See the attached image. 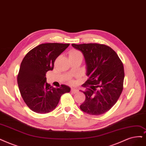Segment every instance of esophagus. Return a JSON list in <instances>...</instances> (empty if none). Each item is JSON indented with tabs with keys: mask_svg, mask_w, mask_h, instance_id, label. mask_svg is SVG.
Returning <instances> with one entry per match:
<instances>
[{
	"mask_svg": "<svg viewBox=\"0 0 146 146\" xmlns=\"http://www.w3.org/2000/svg\"><path fill=\"white\" fill-rule=\"evenodd\" d=\"M71 92L73 94H75V93H77L79 92V90H77V89H74V88H72L71 89Z\"/></svg>",
	"mask_w": 146,
	"mask_h": 146,
	"instance_id": "esophagus-1",
	"label": "esophagus"
}]
</instances>
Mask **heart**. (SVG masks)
<instances>
[{
    "instance_id": "obj_1",
    "label": "heart",
    "mask_w": 146,
    "mask_h": 146,
    "mask_svg": "<svg viewBox=\"0 0 146 146\" xmlns=\"http://www.w3.org/2000/svg\"><path fill=\"white\" fill-rule=\"evenodd\" d=\"M68 56L69 58H76V57H81L82 58V53L80 52V51L76 50V49H72V50H70L69 53H68ZM68 82L72 84L73 82V80L69 79L68 80Z\"/></svg>"
}]
</instances>
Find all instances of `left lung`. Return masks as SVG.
<instances>
[{
    "label": "left lung",
    "mask_w": 146,
    "mask_h": 146,
    "mask_svg": "<svg viewBox=\"0 0 146 146\" xmlns=\"http://www.w3.org/2000/svg\"><path fill=\"white\" fill-rule=\"evenodd\" d=\"M72 46L81 52L87 65L88 80L82 85L85 100L82 111L90 115L105 114L114 106L121 94L125 78L123 64L110 47L98 43Z\"/></svg>",
    "instance_id": "obj_1"
}]
</instances>
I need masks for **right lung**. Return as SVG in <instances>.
Returning <instances> with one entry per match:
<instances>
[{
	"instance_id": "1",
	"label": "right lung",
	"mask_w": 146,
	"mask_h": 146,
	"mask_svg": "<svg viewBox=\"0 0 146 146\" xmlns=\"http://www.w3.org/2000/svg\"><path fill=\"white\" fill-rule=\"evenodd\" d=\"M70 44L45 43L32 48L24 57L17 76L21 97L29 108L35 112H50L58 105L61 96L69 93L66 85L54 88L46 82V74L52 70L56 58Z\"/></svg>"
}]
</instances>
